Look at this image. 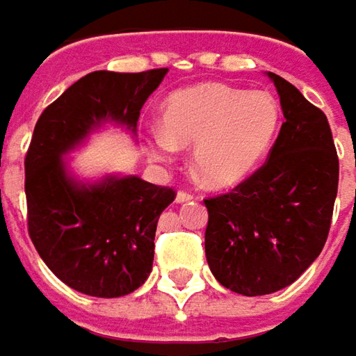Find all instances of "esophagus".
I'll use <instances>...</instances> for the list:
<instances>
[{"instance_id": "esophagus-1", "label": "esophagus", "mask_w": 356, "mask_h": 356, "mask_svg": "<svg viewBox=\"0 0 356 356\" xmlns=\"http://www.w3.org/2000/svg\"><path fill=\"white\" fill-rule=\"evenodd\" d=\"M192 198H194V196H192L190 192H186V190H180V192L176 194V202H178V204H184V202H190V200H192Z\"/></svg>"}]
</instances>
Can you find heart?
I'll use <instances>...</instances> for the list:
<instances>
[{
    "mask_svg": "<svg viewBox=\"0 0 356 356\" xmlns=\"http://www.w3.org/2000/svg\"><path fill=\"white\" fill-rule=\"evenodd\" d=\"M164 129L148 136L150 154L170 160L194 146V168L212 188L243 182L266 160L280 129V104L266 90L204 83L172 92L162 108Z\"/></svg>",
    "mask_w": 356,
    "mask_h": 356,
    "instance_id": "obj_1",
    "label": "heart"
}]
</instances>
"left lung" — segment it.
I'll return each mask as SVG.
<instances>
[{"mask_svg":"<svg viewBox=\"0 0 356 356\" xmlns=\"http://www.w3.org/2000/svg\"><path fill=\"white\" fill-rule=\"evenodd\" d=\"M267 76L285 118L269 158L232 192L204 200L208 266L226 289L248 297L291 285L319 257L339 186L325 113L285 79Z\"/></svg>","mask_w":356,"mask_h":356,"instance_id":"obj_1","label":"left lung"}]
</instances>
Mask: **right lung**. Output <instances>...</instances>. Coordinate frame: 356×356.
<instances>
[{"label":"right lung","mask_w":356,"mask_h":356,"mask_svg":"<svg viewBox=\"0 0 356 356\" xmlns=\"http://www.w3.org/2000/svg\"><path fill=\"white\" fill-rule=\"evenodd\" d=\"M166 73H89L35 124L25 156L29 236L49 269L75 291L122 297L152 271L158 218L176 198L174 190L115 174L83 182L65 156L106 122L136 136L140 108Z\"/></svg>","instance_id":"add662e5"}]
</instances>
